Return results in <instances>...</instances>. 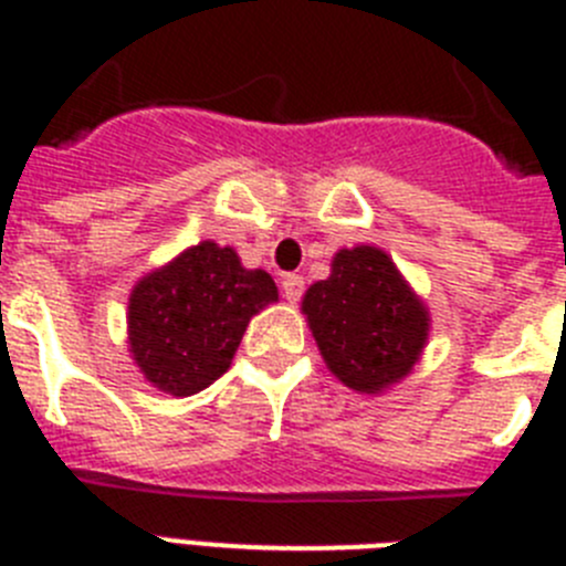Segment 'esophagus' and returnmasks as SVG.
I'll return each mask as SVG.
<instances>
[{
    "label": "esophagus",
    "instance_id": "obj_1",
    "mask_svg": "<svg viewBox=\"0 0 566 566\" xmlns=\"http://www.w3.org/2000/svg\"><path fill=\"white\" fill-rule=\"evenodd\" d=\"M303 292H306V280L300 277V274H286V277H283V297H286L289 303H297V300L303 297Z\"/></svg>",
    "mask_w": 566,
    "mask_h": 566
}]
</instances>
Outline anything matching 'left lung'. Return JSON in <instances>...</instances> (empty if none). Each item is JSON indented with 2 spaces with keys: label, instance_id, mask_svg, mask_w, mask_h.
I'll return each instance as SVG.
<instances>
[{
  "label": "left lung",
  "instance_id": "1",
  "mask_svg": "<svg viewBox=\"0 0 566 566\" xmlns=\"http://www.w3.org/2000/svg\"><path fill=\"white\" fill-rule=\"evenodd\" d=\"M303 314L334 377L363 394L408 377L431 328L424 303L377 247L339 249L332 274L308 286Z\"/></svg>",
  "mask_w": 566,
  "mask_h": 566
}]
</instances>
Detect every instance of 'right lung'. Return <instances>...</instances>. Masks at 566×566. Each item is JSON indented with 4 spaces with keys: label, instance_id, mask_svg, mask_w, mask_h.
<instances>
[{
    "label": "right lung",
    "instance_id": "right-lung-1",
    "mask_svg": "<svg viewBox=\"0 0 566 566\" xmlns=\"http://www.w3.org/2000/svg\"><path fill=\"white\" fill-rule=\"evenodd\" d=\"M274 300L272 274L203 240L135 283L129 354L158 391L192 397L227 371L249 319Z\"/></svg>",
    "mask_w": 566,
    "mask_h": 566
}]
</instances>
